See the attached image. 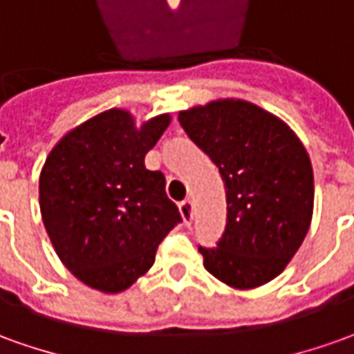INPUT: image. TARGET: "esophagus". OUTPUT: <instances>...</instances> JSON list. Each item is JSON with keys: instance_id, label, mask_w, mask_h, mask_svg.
I'll list each match as a JSON object with an SVG mask.
<instances>
[{"instance_id": "obj_1", "label": "esophagus", "mask_w": 354, "mask_h": 354, "mask_svg": "<svg viewBox=\"0 0 354 354\" xmlns=\"http://www.w3.org/2000/svg\"><path fill=\"white\" fill-rule=\"evenodd\" d=\"M180 215L184 218V225H192V221H194V201L192 199H184L182 203H180Z\"/></svg>"}]
</instances>
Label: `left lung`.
Wrapping results in <instances>:
<instances>
[{
    "label": "left lung",
    "instance_id": "1",
    "mask_svg": "<svg viewBox=\"0 0 354 354\" xmlns=\"http://www.w3.org/2000/svg\"><path fill=\"white\" fill-rule=\"evenodd\" d=\"M189 139L218 167L227 228L213 250L199 248L213 277L236 290L283 273L314 213V172L290 127L242 98H217L178 114Z\"/></svg>",
    "mask_w": 354,
    "mask_h": 354
}]
</instances>
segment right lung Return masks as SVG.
<instances>
[{
	"instance_id": "right-lung-1",
	"label": "right lung",
	"mask_w": 354,
	"mask_h": 354,
	"mask_svg": "<svg viewBox=\"0 0 354 354\" xmlns=\"http://www.w3.org/2000/svg\"><path fill=\"white\" fill-rule=\"evenodd\" d=\"M170 120L137 124L129 110L110 108L69 129L46 157L38 184L46 232L86 287L104 295L131 287L182 221L165 174L145 168Z\"/></svg>"
}]
</instances>
